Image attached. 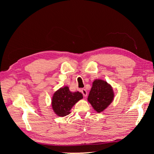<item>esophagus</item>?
Returning a JSON list of instances; mask_svg holds the SVG:
<instances>
[{
	"label": "esophagus",
	"instance_id": "esophagus-1",
	"mask_svg": "<svg viewBox=\"0 0 154 154\" xmlns=\"http://www.w3.org/2000/svg\"><path fill=\"white\" fill-rule=\"evenodd\" d=\"M81 92H82V93L83 96H84V97H86V96H87V91L85 89V88H82V89L81 90Z\"/></svg>",
	"mask_w": 154,
	"mask_h": 154
}]
</instances>
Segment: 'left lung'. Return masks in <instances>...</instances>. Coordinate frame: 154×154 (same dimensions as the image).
<instances>
[{
	"mask_svg": "<svg viewBox=\"0 0 154 154\" xmlns=\"http://www.w3.org/2000/svg\"><path fill=\"white\" fill-rule=\"evenodd\" d=\"M114 98V92L110 84L101 79H96L92 82L87 100L97 113L106 109Z\"/></svg>",
	"mask_w": 154,
	"mask_h": 154,
	"instance_id": "1",
	"label": "left lung"
}]
</instances>
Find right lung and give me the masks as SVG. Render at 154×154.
<instances>
[{"mask_svg": "<svg viewBox=\"0 0 154 154\" xmlns=\"http://www.w3.org/2000/svg\"><path fill=\"white\" fill-rule=\"evenodd\" d=\"M82 98L81 92H71L67 86H64L54 93L51 106L56 114L60 117H64L71 113L73 106Z\"/></svg>", "mask_w": 154, "mask_h": 154, "instance_id": "1", "label": "right lung"}]
</instances>
